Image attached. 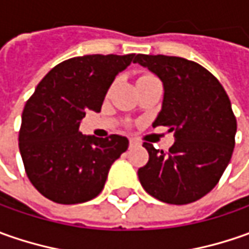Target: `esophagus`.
<instances>
[{
    "label": "esophagus",
    "mask_w": 249,
    "mask_h": 249,
    "mask_svg": "<svg viewBox=\"0 0 249 249\" xmlns=\"http://www.w3.org/2000/svg\"><path fill=\"white\" fill-rule=\"evenodd\" d=\"M137 145H140L139 141H136V140L130 139V141H129V147H130V148H133V147H137Z\"/></svg>",
    "instance_id": "obj_1"
}]
</instances>
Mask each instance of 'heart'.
Returning <instances> with one entry per match:
<instances>
[{
  "label": "heart",
  "instance_id": "1",
  "mask_svg": "<svg viewBox=\"0 0 249 249\" xmlns=\"http://www.w3.org/2000/svg\"><path fill=\"white\" fill-rule=\"evenodd\" d=\"M144 76H147V74H144Z\"/></svg>",
  "mask_w": 249,
  "mask_h": 249
}]
</instances>
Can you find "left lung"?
<instances>
[{
    "label": "left lung",
    "mask_w": 249,
    "mask_h": 249,
    "mask_svg": "<svg viewBox=\"0 0 249 249\" xmlns=\"http://www.w3.org/2000/svg\"><path fill=\"white\" fill-rule=\"evenodd\" d=\"M133 62L163 83L162 110L152 126L169 127L176 139L167 152L142 144L149 159L139 169L140 183L166 204L198 201L219 183L233 155L237 120L229 95L212 73L184 58L139 53Z\"/></svg>",
    "instance_id": "obj_1"
}]
</instances>
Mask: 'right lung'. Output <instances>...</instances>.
<instances>
[{
  "instance_id": "add662e5",
  "label": "right lung",
  "mask_w": 249,
  "mask_h": 249,
  "mask_svg": "<svg viewBox=\"0 0 249 249\" xmlns=\"http://www.w3.org/2000/svg\"><path fill=\"white\" fill-rule=\"evenodd\" d=\"M136 53L84 55L53 68L27 100L19 149L30 183L56 204H80L100 194L110 165L129 147L118 134L83 136L86 110L100 112L116 74Z\"/></svg>"
}]
</instances>
